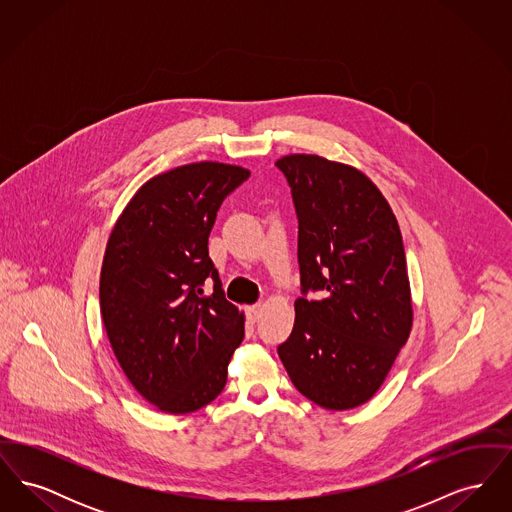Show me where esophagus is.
Here are the masks:
<instances>
[{
  "label": "esophagus",
  "instance_id": "1",
  "mask_svg": "<svg viewBox=\"0 0 512 512\" xmlns=\"http://www.w3.org/2000/svg\"><path fill=\"white\" fill-rule=\"evenodd\" d=\"M245 315H247V318L251 320V322H255L257 318H259V315H261V305L257 303V305H249L247 309H245Z\"/></svg>",
  "mask_w": 512,
  "mask_h": 512
}]
</instances>
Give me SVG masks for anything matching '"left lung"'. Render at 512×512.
<instances>
[{"mask_svg":"<svg viewBox=\"0 0 512 512\" xmlns=\"http://www.w3.org/2000/svg\"><path fill=\"white\" fill-rule=\"evenodd\" d=\"M299 220L301 293L278 345L293 386L328 411L366 403L413 326L401 230L390 203L355 167L293 153L276 161ZM318 291V300L306 293Z\"/></svg>","mask_w":512,"mask_h":512,"instance_id":"obj_1","label":"left lung"}]
</instances>
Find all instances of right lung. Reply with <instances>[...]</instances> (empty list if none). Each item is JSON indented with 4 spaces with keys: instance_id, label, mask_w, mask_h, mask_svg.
Listing matches in <instances>:
<instances>
[{
    "instance_id": "add662e5",
    "label": "right lung",
    "mask_w": 512,
    "mask_h": 512,
    "mask_svg": "<svg viewBox=\"0 0 512 512\" xmlns=\"http://www.w3.org/2000/svg\"><path fill=\"white\" fill-rule=\"evenodd\" d=\"M249 171L201 161L157 174L117 220L103 257L99 307L126 378L159 411L194 413L219 397L244 340L209 257L224 197ZM207 277L214 293L203 296Z\"/></svg>"
}]
</instances>
